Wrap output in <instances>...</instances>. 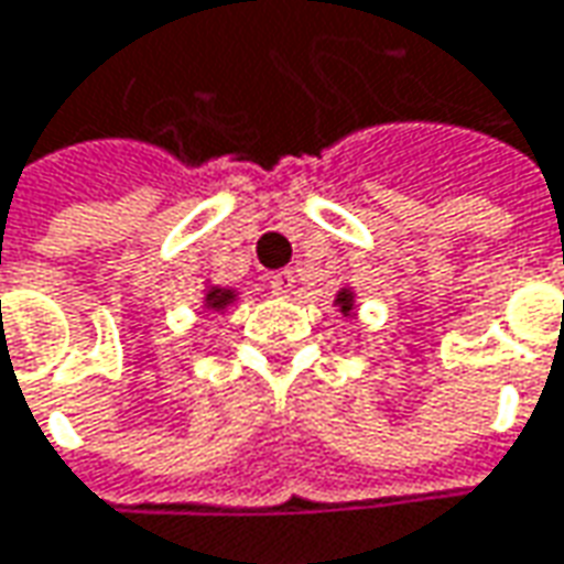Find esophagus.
I'll return each mask as SVG.
<instances>
[{
	"label": "esophagus",
	"instance_id": "esophagus-1",
	"mask_svg": "<svg viewBox=\"0 0 564 564\" xmlns=\"http://www.w3.org/2000/svg\"><path fill=\"white\" fill-rule=\"evenodd\" d=\"M270 289H273L275 297H291V291H294V275H291V270H279L270 279Z\"/></svg>",
	"mask_w": 564,
	"mask_h": 564
}]
</instances>
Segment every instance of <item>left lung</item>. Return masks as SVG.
Returning <instances> with one entry per match:
<instances>
[{
    "label": "left lung",
    "instance_id": "1",
    "mask_svg": "<svg viewBox=\"0 0 564 564\" xmlns=\"http://www.w3.org/2000/svg\"><path fill=\"white\" fill-rule=\"evenodd\" d=\"M332 307L338 310L344 319H354V316H357L360 304H357V291H354V285H350V282H344L341 289H338L335 301H332Z\"/></svg>",
    "mask_w": 564,
    "mask_h": 564
}]
</instances>
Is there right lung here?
Returning <instances> with one entry per match:
<instances>
[{"mask_svg":"<svg viewBox=\"0 0 564 564\" xmlns=\"http://www.w3.org/2000/svg\"><path fill=\"white\" fill-rule=\"evenodd\" d=\"M238 297H241V291L238 289H223L217 282H204V297H202V310L207 313H229V310L236 307Z\"/></svg>","mask_w":564,"mask_h":564,"instance_id":"obj_1","label":"right lung"}]
</instances>
